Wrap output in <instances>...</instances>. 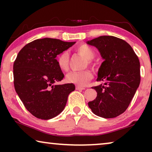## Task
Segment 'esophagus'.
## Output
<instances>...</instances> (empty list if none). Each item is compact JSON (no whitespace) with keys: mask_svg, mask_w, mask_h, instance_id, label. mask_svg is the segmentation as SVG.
Segmentation results:
<instances>
[{"mask_svg":"<svg viewBox=\"0 0 152 152\" xmlns=\"http://www.w3.org/2000/svg\"><path fill=\"white\" fill-rule=\"evenodd\" d=\"M85 88L80 86H76V90H84Z\"/></svg>","mask_w":152,"mask_h":152,"instance_id":"34e87169","label":"esophagus"}]
</instances>
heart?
I'll return each mask as SVG.
<instances>
[{
	"instance_id": "heart-1",
	"label": "heart",
	"mask_w": 152,
	"mask_h": 152,
	"mask_svg": "<svg viewBox=\"0 0 152 152\" xmlns=\"http://www.w3.org/2000/svg\"><path fill=\"white\" fill-rule=\"evenodd\" d=\"M77 52L84 56L87 59L86 64L92 65L91 59L95 57V52L90 46L82 44L77 48ZM58 67L62 71L66 72L69 69V54L67 51H64L57 58ZM93 77L91 70H85L80 72H70L66 75V81L77 86H85Z\"/></svg>"
}]
</instances>
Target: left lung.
<instances>
[{"instance_id":"obj_1","label":"left lung","mask_w":152,"mask_h":152,"mask_svg":"<svg viewBox=\"0 0 152 152\" xmlns=\"http://www.w3.org/2000/svg\"><path fill=\"white\" fill-rule=\"evenodd\" d=\"M96 47L104 59L93 86L97 93L88 107L94 114L113 118L123 113L134 97L140 82V61L132 46L121 39L101 36L87 41Z\"/></svg>"}]
</instances>
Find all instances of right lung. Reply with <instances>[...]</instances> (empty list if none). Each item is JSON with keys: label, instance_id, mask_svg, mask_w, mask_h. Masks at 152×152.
<instances>
[{"label": "right lung", "instance_id": "1", "mask_svg": "<svg viewBox=\"0 0 152 152\" xmlns=\"http://www.w3.org/2000/svg\"><path fill=\"white\" fill-rule=\"evenodd\" d=\"M75 43L37 39L18 53L13 66L14 88L26 109L36 118L49 120L59 115L75 89L73 84H55L64 77L55 58Z\"/></svg>", "mask_w": 152, "mask_h": 152}]
</instances>
